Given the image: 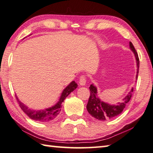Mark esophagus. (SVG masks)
<instances>
[{"mask_svg": "<svg viewBox=\"0 0 153 153\" xmlns=\"http://www.w3.org/2000/svg\"><path fill=\"white\" fill-rule=\"evenodd\" d=\"M79 84L81 85H85V82H86V79H85V76H82L80 77L79 80Z\"/></svg>", "mask_w": 153, "mask_h": 153, "instance_id": "34e87169", "label": "esophagus"}]
</instances>
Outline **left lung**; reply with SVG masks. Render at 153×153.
Here are the masks:
<instances>
[{
    "label": "left lung",
    "mask_w": 153,
    "mask_h": 153,
    "mask_svg": "<svg viewBox=\"0 0 153 153\" xmlns=\"http://www.w3.org/2000/svg\"><path fill=\"white\" fill-rule=\"evenodd\" d=\"M130 48L134 53L137 63V74L138 77V69H139V58L134 45L131 42L129 43ZM89 89L90 90V96L88 100V102L86 105L87 110L90 115H91L99 120H106L118 116L123 112L126 105L130 101L132 96L133 88L130 92L124 97L120 102H118L117 105H110L100 100V99L97 97V88L93 84L90 85Z\"/></svg>",
    "instance_id": "obj_1"
}]
</instances>
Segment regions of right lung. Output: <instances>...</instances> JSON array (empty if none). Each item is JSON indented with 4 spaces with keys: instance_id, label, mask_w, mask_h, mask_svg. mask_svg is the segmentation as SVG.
I'll return each mask as SVG.
<instances>
[{
    "instance_id": "obj_1",
    "label": "right lung",
    "mask_w": 153,
    "mask_h": 153,
    "mask_svg": "<svg viewBox=\"0 0 153 153\" xmlns=\"http://www.w3.org/2000/svg\"><path fill=\"white\" fill-rule=\"evenodd\" d=\"M77 87V84L74 81L71 82L64 90L61 95L60 98L57 103L49 108L43 110H33L27 108L25 105L23 104L21 101H19L17 97L16 96V100L20 105L21 110L29 116L30 119L39 121V122H49L53 120L57 117L61 112L62 107V103L71 91H73Z\"/></svg>"
}]
</instances>
